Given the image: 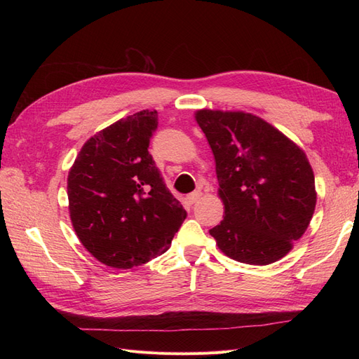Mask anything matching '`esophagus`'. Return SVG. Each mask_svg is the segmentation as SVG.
<instances>
[{
    "label": "esophagus",
    "mask_w": 359,
    "mask_h": 359,
    "mask_svg": "<svg viewBox=\"0 0 359 359\" xmlns=\"http://www.w3.org/2000/svg\"><path fill=\"white\" fill-rule=\"evenodd\" d=\"M201 196H202V193H201V191H194V193H190L189 196L186 198V199H187V203H189V205L196 203V202L201 199Z\"/></svg>",
    "instance_id": "34e87169"
}]
</instances>
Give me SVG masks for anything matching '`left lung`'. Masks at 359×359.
I'll return each mask as SVG.
<instances>
[{"instance_id": "left-lung-1", "label": "left lung", "mask_w": 359, "mask_h": 359, "mask_svg": "<svg viewBox=\"0 0 359 359\" xmlns=\"http://www.w3.org/2000/svg\"><path fill=\"white\" fill-rule=\"evenodd\" d=\"M196 121L215 158L224 219L210 231L238 262L268 265L307 231L316 206L307 156L262 118L202 109Z\"/></svg>"}]
</instances>
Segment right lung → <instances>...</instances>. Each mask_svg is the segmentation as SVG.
<instances>
[{"label":"right lung","instance_id":"add662e5","mask_svg":"<svg viewBox=\"0 0 359 359\" xmlns=\"http://www.w3.org/2000/svg\"><path fill=\"white\" fill-rule=\"evenodd\" d=\"M157 126V111L119 119L86 140L69 172L74 232L107 266L128 269L165 253L187 217L148 153Z\"/></svg>","mask_w":359,"mask_h":359}]
</instances>
